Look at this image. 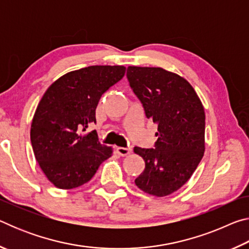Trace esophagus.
<instances>
[{
	"label": "esophagus",
	"mask_w": 249,
	"mask_h": 249,
	"mask_svg": "<svg viewBox=\"0 0 249 249\" xmlns=\"http://www.w3.org/2000/svg\"><path fill=\"white\" fill-rule=\"evenodd\" d=\"M116 151L119 153L121 156H127L130 153H132V148H128V147H116Z\"/></svg>",
	"instance_id": "esophagus-1"
}]
</instances>
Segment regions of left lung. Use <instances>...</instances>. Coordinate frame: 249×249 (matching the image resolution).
<instances>
[{
    "mask_svg": "<svg viewBox=\"0 0 249 249\" xmlns=\"http://www.w3.org/2000/svg\"><path fill=\"white\" fill-rule=\"evenodd\" d=\"M127 79L147 119L158 124L155 148H134L145 160L135 183L147 195L169 196L191 178L203 157V104L187 79L160 67L129 66Z\"/></svg>",
    "mask_w": 249,
    "mask_h": 249,
    "instance_id": "8db88e82",
    "label": "left lung"
}]
</instances>
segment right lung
I'll return each instance as SVG.
<instances>
[{
  "label": "right lung",
  "instance_id": "1",
  "mask_svg": "<svg viewBox=\"0 0 249 249\" xmlns=\"http://www.w3.org/2000/svg\"><path fill=\"white\" fill-rule=\"evenodd\" d=\"M124 66H90L57 79L39 101L31 126L34 155L50 182L59 189L87 183L113 154L99 142L95 109L103 93L124 77Z\"/></svg>",
  "mask_w": 249,
  "mask_h": 249
}]
</instances>
